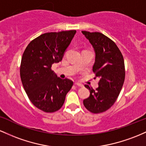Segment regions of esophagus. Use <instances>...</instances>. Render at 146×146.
Wrapping results in <instances>:
<instances>
[{
	"label": "esophagus",
	"instance_id": "1",
	"mask_svg": "<svg viewBox=\"0 0 146 146\" xmlns=\"http://www.w3.org/2000/svg\"><path fill=\"white\" fill-rule=\"evenodd\" d=\"M74 86H76V87H78V88H82L83 87V85L80 84V83H74Z\"/></svg>",
	"mask_w": 146,
	"mask_h": 146
}]
</instances>
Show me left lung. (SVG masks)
<instances>
[{"label":"left lung","mask_w":146,"mask_h":146,"mask_svg":"<svg viewBox=\"0 0 146 146\" xmlns=\"http://www.w3.org/2000/svg\"><path fill=\"white\" fill-rule=\"evenodd\" d=\"M94 47L96 56L93 72L100 78L96 90L86 85L90 96L83 100V105L94 114L104 112L117 101L125 81V64L120 50L115 42L100 32L82 31Z\"/></svg>","instance_id":"1"}]
</instances>
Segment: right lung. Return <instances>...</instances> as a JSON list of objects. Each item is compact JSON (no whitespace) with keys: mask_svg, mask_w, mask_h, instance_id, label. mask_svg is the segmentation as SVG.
I'll return each mask as SVG.
<instances>
[{"mask_svg":"<svg viewBox=\"0 0 146 146\" xmlns=\"http://www.w3.org/2000/svg\"><path fill=\"white\" fill-rule=\"evenodd\" d=\"M76 32L42 34L29 42L23 52L20 68L22 84L31 102L45 112L58 110L73 86L71 80L57 77L52 65L61 61Z\"/></svg>","mask_w":146,"mask_h":146,"instance_id":"1","label":"right lung"}]
</instances>
